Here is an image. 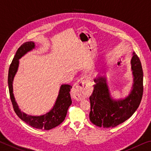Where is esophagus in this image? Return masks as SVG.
<instances>
[{
    "label": "esophagus",
    "instance_id": "esophagus-1",
    "mask_svg": "<svg viewBox=\"0 0 151 151\" xmlns=\"http://www.w3.org/2000/svg\"><path fill=\"white\" fill-rule=\"evenodd\" d=\"M88 78L83 76L74 85L72 93L76 100L82 101L86 99L89 93V88L87 86Z\"/></svg>",
    "mask_w": 151,
    "mask_h": 151
}]
</instances>
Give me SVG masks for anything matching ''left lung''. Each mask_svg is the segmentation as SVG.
<instances>
[{
    "label": "left lung",
    "instance_id": "obj_1",
    "mask_svg": "<svg viewBox=\"0 0 151 151\" xmlns=\"http://www.w3.org/2000/svg\"><path fill=\"white\" fill-rule=\"evenodd\" d=\"M131 64L133 83L129 94L123 99L112 98L105 75H100L94 78V91L89 98V118L96 126L116 127L129 119L139 107L143 93V72L139 58L134 52Z\"/></svg>",
    "mask_w": 151,
    "mask_h": 151
}]
</instances>
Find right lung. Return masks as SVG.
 Instances as JSON below:
<instances>
[{
	"mask_svg": "<svg viewBox=\"0 0 151 151\" xmlns=\"http://www.w3.org/2000/svg\"><path fill=\"white\" fill-rule=\"evenodd\" d=\"M35 48V43L33 41H28L22 44L17 50L13 60L9 67L8 75V85L10 96L13 108L17 116L33 128L41 130H50L57 127L64 121L67 113L68 107L72 104L70 97V88L69 85H61L55 103L52 108L47 113L40 116L29 115L21 111L15 101L13 93V81L19 66V59L27 52Z\"/></svg>",
	"mask_w": 151,
	"mask_h": 151,
	"instance_id": "1",
	"label": "right lung"
}]
</instances>
